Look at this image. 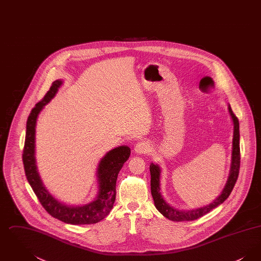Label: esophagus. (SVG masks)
Segmentation results:
<instances>
[{"label":"esophagus","mask_w":261,"mask_h":261,"mask_svg":"<svg viewBox=\"0 0 261 261\" xmlns=\"http://www.w3.org/2000/svg\"><path fill=\"white\" fill-rule=\"evenodd\" d=\"M149 142L147 141H141L139 143H137L134 150L136 152L137 154H145L147 153L149 150Z\"/></svg>","instance_id":"obj_1"}]
</instances>
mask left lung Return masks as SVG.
<instances>
[{"label":"left lung","mask_w":261,"mask_h":261,"mask_svg":"<svg viewBox=\"0 0 261 261\" xmlns=\"http://www.w3.org/2000/svg\"><path fill=\"white\" fill-rule=\"evenodd\" d=\"M228 111L230 113V116L233 120L234 124V133H233V147H232V162H231V168H230V173L227 180V183L224 187L222 193L218 198H216L213 202L211 204L199 207L196 210L192 211H179L174 208L170 204H168L162 196L161 194V167L158 164L150 163L149 165V172H150V191H151V196L154 201V205L156 210L162 213V215L169 220L180 222V221H192L196 220L199 217L205 215L210 211L214 210L221 203H223L228 197L230 196L233 188L236 184L237 179L239 176V170H240V160H241V154H240V128H239V120L232 112V109L230 105H228Z\"/></svg>","instance_id":"left-lung-1"}]
</instances>
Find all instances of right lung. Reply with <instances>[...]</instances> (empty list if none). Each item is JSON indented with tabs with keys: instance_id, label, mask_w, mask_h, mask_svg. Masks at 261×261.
Listing matches in <instances>:
<instances>
[{
	"instance_id": "1",
	"label": "right lung",
	"mask_w": 261,
	"mask_h": 261,
	"mask_svg": "<svg viewBox=\"0 0 261 261\" xmlns=\"http://www.w3.org/2000/svg\"><path fill=\"white\" fill-rule=\"evenodd\" d=\"M62 84V80H56L51 84L44 99L36 103L35 108L32 109L28 116L24 149L22 153L25 175L39 201L53 217L64 223L72 225L98 223L109 215L113 207L116 196L115 186L117 175L124 162L129 159L131 150L127 146H120L110 150L100 160L97 171L99 192L97 198L90 203L80 206L67 205L53 197L43 184L38 172L35 160V127L39 113L56 96Z\"/></svg>"
}]
</instances>
